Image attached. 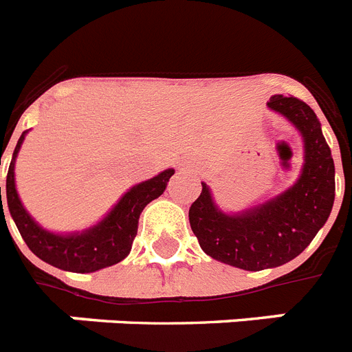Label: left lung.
<instances>
[{"instance_id": "1", "label": "left lung", "mask_w": 352, "mask_h": 352, "mask_svg": "<svg viewBox=\"0 0 352 352\" xmlns=\"http://www.w3.org/2000/svg\"><path fill=\"white\" fill-rule=\"evenodd\" d=\"M267 108L302 135L304 164L295 184L262 204L228 213L202 182L201 195L190 208V226L206 255L245 271L296 258L324 228L334 204V161L315 111L285 96L271 97Z\"/></svg>"}]
</instances>
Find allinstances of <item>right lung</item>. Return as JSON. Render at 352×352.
<instances>
[{
	"label": "right lung",
	"instance_id": "obj_1",
	"mask_svg": "<svg viewBox=\"0 0 352 352\" xmlns=\"http://www.w3.org/2000/svg\"><path fill=\"white\" fill-rule=\"evenodd\" d=\"M27 133L28 130L23 131L19 137L7 173L8 211H10L12 221L18 226L25 244L43 262L54 265L57 270L72 271V273H94V271L104 270V267H110V265L126 258L137 235V226H139V217H141L142 210L153 199L164 193L168 181L175 173V170L168 168L148 181L131 186L101 221L87 230L56 233V231L45 230L43 226L34 221L32 215L25 210L18 190H16L14 168H16V159H18V153ZM0 208V217L5 219L1 188Z\"/></svg>",
	"mask_w": 352,
	"mask_h": 352
}]
</instances>
